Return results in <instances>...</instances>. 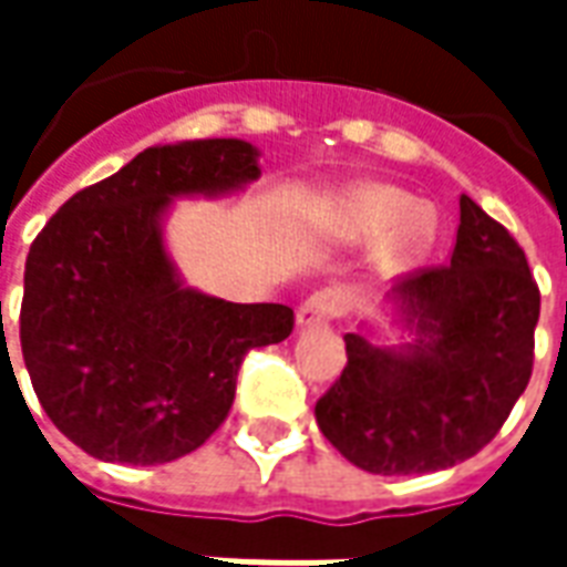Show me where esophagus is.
<instances>
[{
	"label": "esophagus",
	"mask_w": 567,
	"mask_h": 567,
	"mask_svg": "<svg viewBox=\"0 0 567 567\" xmlns=\"http://www.w3.org/2000/svg\"><path fill=\"white\" fill-rule=\"evenodd\" d=\"M343 295L337 288H321L316 295H309L300 309H297V324L300 328H309V324H324V321H333L340 312H343Z\"/></svg>",
	"instance_id": "1"
}]
</instances>
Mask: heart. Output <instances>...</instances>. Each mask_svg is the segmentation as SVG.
I'll return each instance as SVG.
<instances>
[{"mask_svg":"<svg viewBox=\"0 0 567 567\" xmlns=\"http://www.w3.org/2000/svg\"><path fill=\"white\" fill-rule=\"evenodd\" d=\"M340 227L352 239H377L389 236L385 248V267H401L425 255L434 234H437V215L431 206H422L410 190L392 185L358 187L346 199L340 212Z\"/></svg>","mask_w":567,"mask_h":567,"instance_id":"heart-1","label":"heart"}]
</instances>
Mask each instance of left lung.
Returning a JSON list of instances; mask_svg holds the SVG:
<instances>
[{"label":"left lung","mask_w":567,"mask_h":567,"mask_svg":"<svg viewBox=\"0 0 567 567\" xmlns=\"http://www.w3.org/2000/svg\"><path fill=\"white\" fill-rule=\"evenodd\" d=\"M458 209L450 264L392 288L416 343L392 352L346 333L349 361L316 404L321 434L370 474H431L471 458L532 380L540 291L525 251L471 197Z\"/></svg>","instance_id":"1"}]
</instances>
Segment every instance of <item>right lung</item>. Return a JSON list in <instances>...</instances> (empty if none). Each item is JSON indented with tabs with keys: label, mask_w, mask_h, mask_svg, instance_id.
Here are the masks:
<instances>
[{
	"label": "right lung",
	"mask_w": 567,
	"mask_h": 567,
	"mask_svg": "<svg viewBox=\"0 0 567 567\" xmlns=\"http://www.w3.org/2000/svg\"><path fill=\"white\" fill-rule=\"evenodd\" d=\"M258 175V151L239 140L145 148L32 239L23 361L48 419L93 458L163 464L203 446L234 406L243 358L295 331L291 307L182 288L161 239L169 197Z\"/></svg>",
	"instance_id": "1"
}]
</instances>
